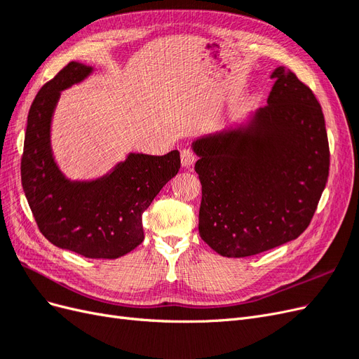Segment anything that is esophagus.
Here are the masks:
<instances>
[{"label":"esophagus","mask_w":359,"mask_h":359,"mask_svg":"<svg viewBox=\"0 0 359 359\" xmlns=\"http://www.w3.org/2000/svg\"><path fill=\"white\" fill-rule=\"evenodd\" d=\"M181 163L184 168H193L194 163H196V154L189 148L181 149Z\"/></svg>","instance_id":"esophagus-1"}]
</instances>
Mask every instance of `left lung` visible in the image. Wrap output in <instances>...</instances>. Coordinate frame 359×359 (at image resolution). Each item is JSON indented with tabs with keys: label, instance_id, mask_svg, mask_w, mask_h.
<instances>
[{
	"label": "left lung",
	"instance_id": "obj_1",
	"mask_svg": "<svg viewBox=\"0 0 359 359\" xmlns=\"http://www.w3.org/2000/svg\"><path fill=\"white\" fill-rule=\"evenodd\" d=\"M252 126L193 142L202 184L199 233L217 253L245 257L307 229L330 173L322 107L286 67Z\"/></svg>",
	"mask_w": 359,
	"mask_h": 359
}]
</instances>
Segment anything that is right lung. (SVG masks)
Instances as JSON below:
<instances>
[{"instance_id":"obj_1","label":"right lung","mask_w":359,"mask_h":359,"mask_svg":"<svg viewBox=\"0 0 359 359\" xmlns=\"http://www.w3.org/2000/svg\"><path fill=\"white\" fill-rule=\"evenodd\" d=\"M91 67L69 62L41 86L28 114L20 178L29 208L48 241L90 259H116L144 241L142 214L181 168L180 153L130 154L100 180L72 182L50 151V118L60 91Z\"/></svg>"}]
</instances>
